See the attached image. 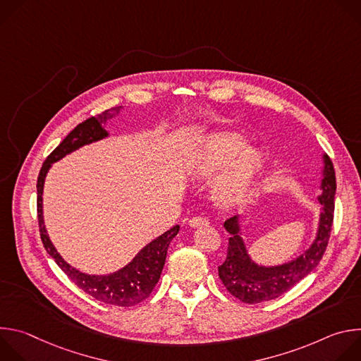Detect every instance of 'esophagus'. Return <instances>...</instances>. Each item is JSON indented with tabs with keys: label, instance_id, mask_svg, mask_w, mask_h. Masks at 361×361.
<instances>
[{
	"label": "esophagus",
	"instance_id": "34e87169",
	"mask_svg": "<svg viewBox=\"0 0 361 361\" xmlns=\"http://www.w3.org/2000/svg\"><path fill=\"white\" fill-rule=\"evenodd\" d=\"M188 224L191 227H200V226H207L209 224V219L204 217V216H195V217H191Z\"/></svg>",
	"mask_w": 361,
	"mask_h": 361
}]
</instances>
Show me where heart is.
<instances>
[{
  "label": "heart",
  "mask_w": 361,
  "mask_h": 361,
  "mask_svg": "<svg viewBox=\"0 0 361 361\" xmlns=\"http://www.w3.org/2000/svg\"><path fill=\"white\" fill-rule=\"evenodd\" d=\"M245 140L233 133L212 134L205 138L192 160V171L200 178H210L234 159L216 183L217 197L227 204L243 200L251 187L252 177L260 167L262 154L245 149Z\"/></svg>",
  "instance_id": "b5f03b06"
}]
</instances>
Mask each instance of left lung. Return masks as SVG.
<instances>
[{
  "label": "left lung",
  "mask_w": 361,
  "mask_h": 361,
  "mask_svg": "<svg viewBox=\"0 0 361 361\" xmlns=\"http://www.w3.org/2000/svg\"><path fill=\"white\" fill-rule=\"evenodd\" d=\"M324 178L322 184L323 194L319 197L323 205L319 234L312 248H308L297 260L279 267H260L254 264L247 255L238 234L240 228L237 217L224 221V227L231 237L228 238L226 260L219 267V277L227 291L240 301L257 304L280 297L307 274H310L323 259L333 227L336 194L334 166L327 156L324 157Z\"/></svg>",
  "instance_id": "1"
}]
</instances>
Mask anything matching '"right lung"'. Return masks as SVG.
<instances>
[{
  "instance_id": "1",
  "label": "right lung",
  "mask_w": 361,
  "mask_h": 361,
  "mask_svg": "<svg viewBox=\"0 0 361 361\" xmlns=\"http://www.w3.org/2000/svg\"><path fill=\"white\" fill-rule=\"evenodd\" d=\"M109 116V111H104L80 123L42 163L37 180V217L41 241L47 252L53 257L59 267L78 288H81L82 291H85L87 294H90L91 297L101 302L120 307H130L148 298L154 287L159 283L166 263L167 248L170 245V241L177 235L180 226H174L173 228H170L169 231H166L164 234L147 244L135 255V259L120 271L101 277L80 273L71 266H68L61 259L54 245L51 244L42 221V187L48 169L54 161H59L78 147L106 137L107 133L102 130L101 124L102 121H106Z\"/></svg>"
}]
</instances>
